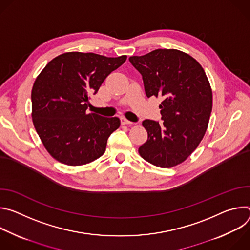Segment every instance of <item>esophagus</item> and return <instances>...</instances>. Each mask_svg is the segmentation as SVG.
<instances>
[{
	"instance_id": "34e87169",
	"label": "esophagus",
	"mask_w": 250,
	"mask_h": 250,
	"mask_svg": "<svg viewBox=\"0 0 250 250\" xmlns=\"http://www.w3.org/2000/svg\"><path fill=\"white\" fill-rule=\"evenodd\" d=\"M121 123H122V125H132L133 124L132 122H130L125 118H121Z\"/></svg>"
}]
</instances>
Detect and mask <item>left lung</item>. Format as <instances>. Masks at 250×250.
<instances>
[{
	"label": "left lung",
	"instance_id": "1",
	"mask_svg": "<svg viewBox=\"0 0 250 250\" xmlns=\"http://www.w3.org/2000/svg\"><path fill=\"white\" fill-rule=\"evenodd\" d=\"M128 60L141 74L147 98L163 99V123L142 122L148 137L138 152L157 167H173L186 160L205 135L212 106L208 80L197 60L177 49H156Z\"/></svg>",
	"mask_w": 250,
	"mask_h": 250
}]
</instances>
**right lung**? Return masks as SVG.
<instances>
[{"label": "right lung", "mask_w": 250, "mask_h": 250, "mask_svg": "<svg viewBox=\"0 0 250 250\" xmlns=\"http://www.w3.org/2000/svg\"><path fill=\"white\" fill-rule=\"evenodd\" d=\"M126 60L96 53L67 52L52 59L31 91L32 121L46 150L71 166L101 157L109 136L119 128V118L87 114L91 95Z\"/></svg>", "instance_id": "1"}]
</instances>
